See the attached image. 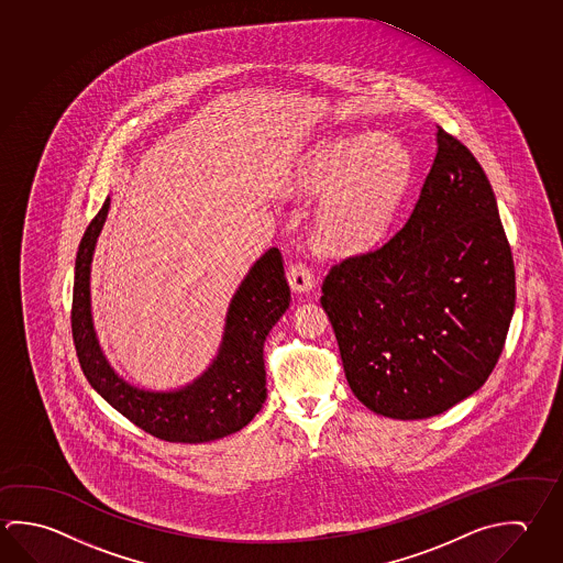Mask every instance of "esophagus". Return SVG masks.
Listing matches in <instances>:
<instances>
[{
    "label": "esophagus",
    "mask_w": 563,
    "mask_h": 563,
    "mask_svg": "<svg viewBox=\"0 0 563 563\" xmlns=\"http://www.w3.org/2000/svg\"><path fill=\"white\" fill-rule=\"evenodd\" d=\"M286 277H288V285H290V288H292L295 292H308V290L314 286V277H312V271H310L308 265L302 263V261L292 263V265L288 267Z\"/></svg>",
    "instance_id": "34e87169"
}]
</instances>
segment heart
<instances>
[{
  "mask_svg": "<svg viewBox=\"0 0 563 563\" xmlns=\"http://www.w3.org/2000/svg\"><path fill=\"white\" fill-rule=\"evenodd\" d=\"M409 152L391 136L328 140L296 168V188L324 196L316 216L318 243L334 251L367 247L382 238L411 181Z\"/></svg>",
  "mask_w": 563,
  "mask_h": 563,
  "instance_id": "b5f03b06",
  "label": "heart"
}]
</instances>
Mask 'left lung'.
I'll return each mask as SVG.
<instances>
[{
    "label": "left lung",
    "mask_w": 563,
    "mask_h": 563,
    "mask_svg": "<svg viewBox=\"0 0 563 563\" xmlns=\"http://www.w3.org/2000/svg\"><path fill=\"white\" fill-rule=\"evenodd\" d=\"M437 146L404 228L332 265L320 298L350 389L404 421L443 413L488 379L516 306L490 181L443 126Z\"/></svg>",
    "instance_id": "left-lung-1"
}]
</instances>
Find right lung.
<instances>
[{"mask_svg":"<svg viewBox=\"0 0 563 563\" xmlns=\"http://www.w3.org/2000/svg\"><path fill=\"white\" fill-rule=\"evenodd\" d=\"M109 208L107 199L80 239L75 261L70 330L82 374L119 413L162 441L206 443L238 433L265 404L263 347L290 305L280 251L268 249L239 286L229 306L223 344L208 372L179 391H140L107 364L90 318V261Z\"/></svg>","mask_w":563,"mask_h":563,"instance_id":"obj_1","label":"right lung"}]
</instances>
